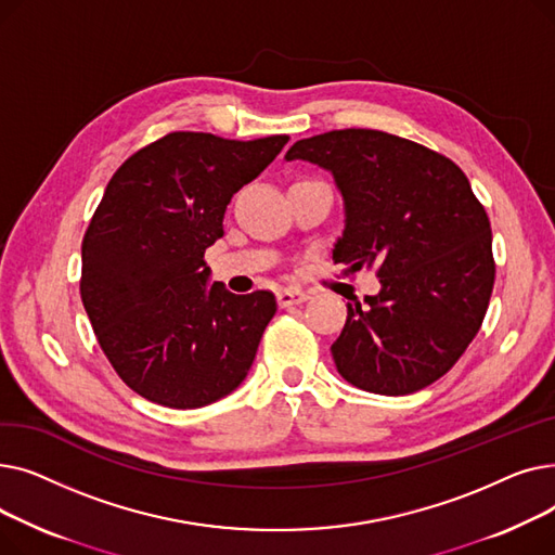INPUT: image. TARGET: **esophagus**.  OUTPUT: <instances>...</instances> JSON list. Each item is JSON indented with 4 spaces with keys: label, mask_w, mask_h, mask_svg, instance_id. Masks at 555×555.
I'll return each instance as SVG.
<instances>
[{
    "label": "esophagus",
    "mask_w": 555,
    "mask_h": 555,
    "mask_svg": "<svg viewBox=\"0 0 555 555\" xmlns=\"http://www.w3.org/2000/svg\"><path fill=\"white\" fill-rule=\"evenodd\" d=\"M308 299L306 293H301V289H293V287H283L276 293V301L281 308H287V306H297V304H304Z\"/></svg>",
    "instance_id": "obj_1"
}]
</instances>
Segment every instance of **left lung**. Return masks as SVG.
Listing matches in <instances>:
<instances>
[{"label":"left lung","instance_id":"1","mask_svg":"<svg viewBox=\"0 0 555 555\" xmlns=\"http://www.w3.org/2000/svg\"><path fill=\"white\" fill-rule=\"evenodd\" d=\"M285 157L333 172L346 211L333 260L383 283L366 306L348 304L331 346L339 375L383 396L439 380L479 333L494 285L490 220L465 172L416 141L364 128L301 139Z\"/></svg>","mask_w":555,"mask_h":555}]
</instances>
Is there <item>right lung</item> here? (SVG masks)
Listing matches in <instances>:
<instances>
[{"instance_id":"1","label":"right lung","mask_w":555,"mask_h":555,"mask_svg":"<svg viewBox=\"0 0 555 555\" xmlns=\"http://www.w3.org/2000/svg\"><path fill=\"white\" fill-rule=\"evenodd\" d=\"M287 139L170 132L112 175L82 238L80 299L112 369L145 400L195 410L245 380L276 299L207 287L204 251L233 193Z\"/></svg>"}]
</instances>
